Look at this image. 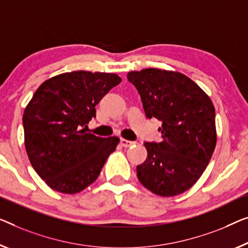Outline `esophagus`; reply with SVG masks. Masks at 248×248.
<instances>
[{"label":"esophagus","instance_id":"1","mask_svg":"<svg viewBox=\"0 0 248 248\" xmlns=\"http://www.w3.org/2000/svg\"><path fill=\"white\" fill-rule=\"evenodd\" d=\"M120 143H121V146H123V147L128 148L130 146H134L135 141H129V140H125V139H120Z\"/></svg>","mask_w":248,"mask_h":248}]
</instances>
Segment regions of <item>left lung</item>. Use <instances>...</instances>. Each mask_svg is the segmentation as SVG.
<instances>
[{"instance_id": "obj_1", "label": "left lung", "mask_w": 248, "mask_h": 248, "mask_svg": "<svg viewBox=\"0 0 248 248\" xmlns=\"http://www.w3.org/2000/svg\"><path fill=\"white\" fill-rule=\"evenodd\" d=\"M148 119L162 124L160 142H145L148 156L137 177L154 194L170 197L197 182L216 146L215 108L210 98L183 73L145 69L128 73Z\"/></svg>"}]
</instances>
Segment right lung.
<instances>
[{
	"label": "right lung",
	"instance_id": "obj_1",
	"mask_svg": "<svg viewBox=\"0 0 248 248\" xmlns=\"http://www.w3.org/2000/svg\"><path fill=\"white\" fill-rule=\"evenodd\" d=\"M121 82L114 73L75 71L44 81L23 113L30 162L52 189L77 194L94 182L120 141L84 131L95 106Z\"/></svg>",
	"mask_w": 248,
	"mask_h": 248
}]
</instances>
